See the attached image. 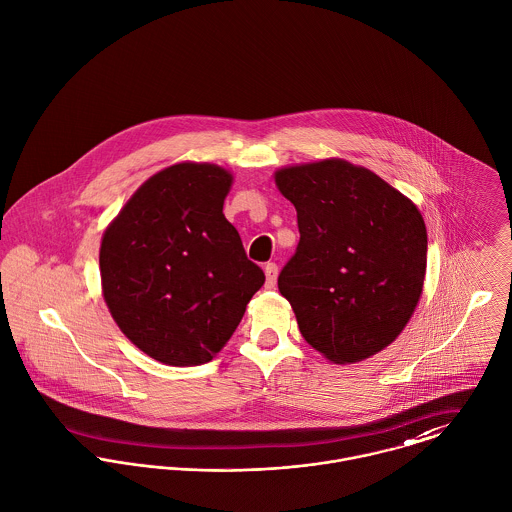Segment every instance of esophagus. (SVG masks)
<instances>
[{
    "label": "esophagus",
    "mask_w": 512,
    "mask_h": 512,
    "mask_svg": "<svg viewBox=\"0 0 512 512\" xmlns=\"http://www.w3.org/2000/svg\"><path fill=\"white\" fill-rule=\"evenodd\" d=\"M279 277V267L275 263L265 265V288H275Z\"/></svg>",
    "instance_id": "esophagus-1"
}]
</instances>
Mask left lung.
Wrapping results in <instances>:
<instances>
[{
    "label": "left lung",
    "instance_id": "8db88e82",
    "mask_svg": "<svg viewBox=\"0 0 512 512\" xmlns=\"http://www.w3.org/2000/svg\"><path fill=\"white\" fill-rule=\"evenodd\" d=\"M300 241L279 275L298 330L332 363L363 361L397 340L426 277L428 233L416 204L343 159L275 171Z\"/></svg>",
    "mask_w": 512,
    "mask_h": 512
}]
</instances>
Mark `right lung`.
<instances>
[{
    "instance_id": "right-lung-1",
    "label": "right lung",
    "mask_w": 512,
    "mask_h": 512,
    "mask_svg": "<svg viewBox=\"0 0 512 512\" xmlns=\"http://www.w3.org/2000/svg\"><path fill=\"white\" fill-rule=\"evenodd\" d=\"M231 184L220 165L174 163L149 176L102 235L108 310L125 338L163 365L212 361L265 283L224 216Z\"/></svg>"
}]
</instances>
